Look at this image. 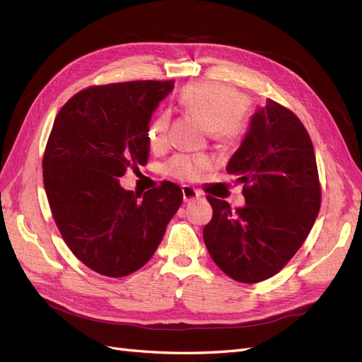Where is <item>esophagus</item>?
I'll return each mask as SVG.
<instances>
[{"label":"esophagus","mask_w":362,"mask_h":362,"mask_svg":"<svg viewBox=\"0 0 362 362\" xmlns=\"http://www.w3.org/2000/svg\"><path fill=\"white\" fill-rule=\"evenodd\" d=\"M201 193L198 190H194L190 185H182V199L184 202H192L194 199H198Z\"/></svg>","instance_id":"1"}]
</instances>
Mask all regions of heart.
Here are the masks:
<instances>
[{"label":"heart","mask_w":362,"mask_h":362,"mask_svg":"<svg viewBox=\"0 0 362 362\" xmlns=\"http://www.w3.org/2000/svg\"><path fill=\"white\" fill-rule=\"evenodd\" d=\"M180 104L185 112L194 116L206 131H214L216 137L223 141L234 140L242 129L245 112V96L238 90L223 84L196 83L187 86L180 95ZM169 116L158 115L148 127L146 136L151 149H161L168 141ZM208 168L205 157L180 154L168 164V173L178 180H196Z\"/></svg>","instance_id":"b5f03b06"}]
</instances>
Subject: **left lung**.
Segmentation results:
<instances>
[{"mask_svg": "<svg viewBox=\"0 0 362 362\" xmlns=\"http://www.w3.org/2000/svg\"><path fill=\"white\" fill-rule=\"evenodd\" d=\"M226 172L243 184L246 205L234 213L208 196L213 218L204 228L205 246L233 279H269L302 246L320 210L313 141L298 116L269 100L250 117Z\"/></svg>", "mask_w": 362, "mask_h": 362, "instance_id": "8db88e82", "label": "left lung"}]
</instances>
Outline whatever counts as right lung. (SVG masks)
Wrapping results in <instances>:
<instances>
[{"instance_id":"obj_1","label":"right lung","mask_w":362,"mask_h":362,"mask_svg":"<svg viewBox=\"0 0 362 362\" xmlns=\"http://www.w3.org/2000/svg\"><path fill=\"white\" fill-rule=\"evenodd\" d=\"M173 81L95 86L62 107L43 156V185L64 243L104 276H127L154 255L182 192L164 181L141 193L119 178L145 166L152 113Z\"/></svg>"}]
</instances>
